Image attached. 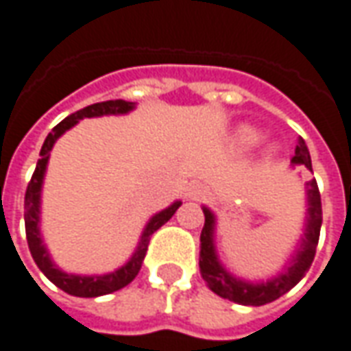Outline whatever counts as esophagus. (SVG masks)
I'll return each instance as SVG.
<instances>
[{"label":"esophagus","mask_w":351,"mask_h":351,"mask_svg":"<svg viewBox=\"0 0 351 351\" xmlns=\"http://www.w3.org/2000/svg\"><path fill=\"white\" fill-rule=\"evenodd\" d=\"M204 194V190H202V188H194V190H192V192H190V197H199V195Z\"/></svg>","instance_id":"1"}]
</instances>
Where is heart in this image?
<instances>
[{
	"instance_id": "obj_1",
	"label": "heart",
	"mask_w": 351,
	"mask_h": 351,
	"mask_svg": "<svg viewBox=\"0 0 351 351\" xmlns=\"http://www.w3.org/2000/svg\"><path fill=\"white\" fill-rule=\"evenodd\" d=\"M234 140L240 147H252V145L257 144V140H259V130L254 128V126L247 125L240 126V128L236 130Z\"/></svg>"
}]
</instances>
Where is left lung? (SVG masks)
Listing matches in <instances>:
<instances>
[{"label": "left lung", "instance_id": "obj_1", "mask_svg": "<svg viewBox=\"0 0 351 351\" xmlns=\"http://www.w3.org/2000/svg\"><path fill=\"white\" fill-rule=\"evenodd\" d=\"M292 165H304L309 171L311 169V157L307 149L306 142L300 138L295 145V156L292 157ZM307 194V215H306V230L300 240V245L295 247V254L292 259L285 265L280 273H276L273 278L265 282H250L242 280L238 276L230 275L225 267L221 265L217 257L215 242V215L209 207H204L206 215V225L202 228L199 236V271L207 282V286L215 292L217 295L230 300L234 304L242 306H265L269 302H275L280 295L292 290L309 271L315 257L317 244H319V232H321V223H323V209H321V194L315 178L306 182Z\"/></svg>", "mask_w": 351, "mask_h": 351}]
</instances>
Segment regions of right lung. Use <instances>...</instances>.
<instances>
[{"label": "right lung", "mask_w": 351, "mask_h": 351, "mask_svg": "<svg viewBox=\"0 0 351 351\" xmlns=\"http://www.w3.org/2000/svg\"><path fill=\"white\" fill-rule=\"evenodd\" d=\"M134 109L132 101H125V99H109V101H101V104H94L88 106L80 111H76L73 115H69L63 119L59 125L47 134L44 145L40 149V159L36 163V171L25 194V226H26V240H28V247L30 254L34 257L36 265L40 267V271L44 273L57 288H61L63 292L71 295H78V298H97V295H106L125 288L126 285H130L138 275L140 267L144 263L145 252H147V244L149 238L156 232L157 228L165 225L171 217L175 215V211L182 206V202H175L173 206H169L163 211H159L152 217L145 225L144 232L140 236V242L136 245V252L132 257L126 261L125 265L119 267L113 273L107 275H71L61 271L59 267L51 261V257L45 250L44 242H42V234H40V204H42V184H44L45 167H47V159H49V152L57 142V138L61 134H65L69 128L80 121V119H90V117H101V115H125L128 111Z\"/></svg>", "instance_id": "right-lung-1"}]
</instances>
